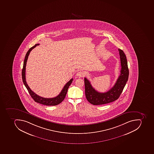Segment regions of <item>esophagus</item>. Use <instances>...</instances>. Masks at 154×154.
<instances>
[{
	"label": "esophagus",
	"mask_w": 154,
	"mask_h": 154,
	"mask_svg": "<svg viewBox=\"0 0 154 154\" xmlns=\"http://www.w3.org/2000/svg\"><path fill=\"white\" fill-rule=\"evenodd\" d=\"M85 74V73L82 71H79V72H78L76 75L78 77L81 78L84 76Z\"/></svg>",
	"instance_id": "34e87169"
}]
</instances>
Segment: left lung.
<instances>
[{
	"label": "left lung",
	"mask_w": 154,
	"mask_h": 154,
	"mask_svg": "<svg viewBox=\"0 0 154 154\" xmlns=\"http://www.w3.org/2000/svg\"><path fill=\"white\" fill-rule=\"evenodd\" d=\"M120 57L121 69L115 85L105 93H99L91 86L86 78H85V94L88 102L93 105H102L116 101L119 98L128 81L129 69L126 56L122 50L118 49Z\"/></svg>",
	"instance_id": "obj_1"
}]
</instances>
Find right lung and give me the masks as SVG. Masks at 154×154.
<instances>
[{
    "label": "right lung",
    "mask_w": 154,
    "mask_h": 154,
    "mask_svg": "<svg viewBox=\"0 0 154 154\" xmlns=\"http://www.w3.org/2000/svg\"><path fill=\"white\" fill-rule=\"evenodd\" d=\"M38 45H39V44H35L32 47L30 48L29 50L28 51V52L26 53V54L24 61V63H23V69H22V81H23L24 85H25V87H26L27 90H28L29 94H30V96L34 100L35 102L39 103H41V104H43V105H48V106L57 105L63 102V100L65 98L66 94H67V91H68V89L69 85H71V83L72 82L73 79L72 78V79L69 80L68 82H67L66 85H65V86H64L63 88L61 90L60 94H59L58 96L54 97V98H43V97L38 96V95L36 94L35 93H34L33 91L30 89L29 86H28V84H27V82H26V64H27L28 56L29 55L30 51H32L33 49L36 47Z\"/></svg>",
    "instance_id": "1"
}]
</instances>
